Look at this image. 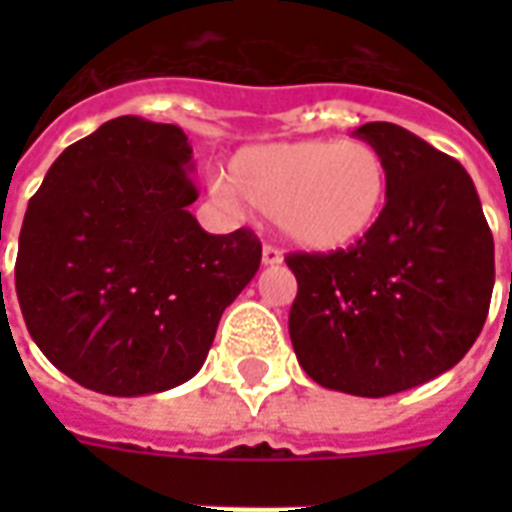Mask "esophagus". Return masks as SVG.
Segmentation results:
<instances>
[{
	"mask_svg": "<svg viewBox=\"0 0 512 512\" xmlns=\"http://www.w3.org/2000/svg\"><path fill=\"white\" fill-rule=\"evenodd\" d=\"M281 260H284V255H281L279 249L271 247V244H265V247H263V265H279Z\"/></svg>",
	"mask_w": 512,
	"mask_h": 512,
	"instance_id": "esophagus-1",
	"label": "esophagus"
}]
</instances>
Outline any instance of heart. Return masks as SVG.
<instances>
[{"label":"heart","mask_w":512,"mask_h":512,"mask_svg":"<svg viewBox=\"0 0 512 512\" xmlns=\"http://www.w3.org/2000/svg\"><path fill=\"white\" fill-rule=\"evenodd\" d=\"M212 193L228 207L244 196L305 252H337L364 239L382 217L390 167L366 140L263 143L241 148L228 177L212 180Z\"/></svg>","instance_id":"b5f03b06"}]
</instances>
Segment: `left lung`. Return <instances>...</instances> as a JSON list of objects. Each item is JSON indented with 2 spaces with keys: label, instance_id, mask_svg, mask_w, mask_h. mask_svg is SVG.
I'll list each match as a JSON object with an SVG mask.
<instances>
[{
  "label": "left lung",
  "instance_id": "left-lung-1",
  "mask_svg": "<svg viewBox=\"0 0 512 512\" xmlns=\"http://www.w3.org/2000/svg\"><path fill=\"white\" fill-rule=\"evenodd\" d=\"M353 135L382 151L390 193L350 249L289 255V337L321 388L382 398L449 372L484 329L494 239L460 162L390 122Z\"/></svg>",
  "mask_w": 512,
  "mask_h": 512
}]
</instances>
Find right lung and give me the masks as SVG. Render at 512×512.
<instances>
[{
	"instance_id": "1",
	"label": "right lung",
	"mask_w": 512,
	"mask_h": 512,
	"mask_svg": "<svg viewBox=\"0 0 512 512\" xmlns=\"http://www.w3.org/2000/svg\"><path fill=\"white\" fill-rule=\"evenodd\" d=\"M191 146L175 124L119 116L52 162L23 217L15 292L60 372L148 396L199 372L217 324L255 279L252 231L196 223Z\"/></svg>"
}]
</instances>
